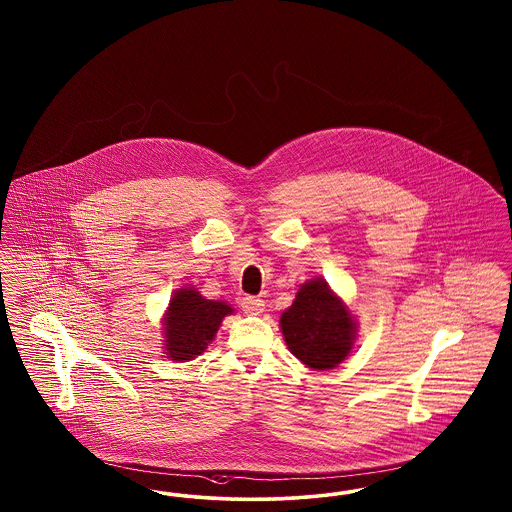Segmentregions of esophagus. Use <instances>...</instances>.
Returning a JSON list of instances; mask_svg holds the SVG:
<instances>
[{"mask_svg": "<svg viewBox=\"0 0 512 512\" xmlns=\"http://www.w3.org/2000/svg\"><path fill=\"white\" fill-rule=\"evenodd\" d=\"M242 310L246 314H261L265 310V301L259 297H244L242 299Z\"/></svg>", "mask_w": 512, "mask_h": 512, "instance_id": "esophagus-1", "label": "esophagus"}]
</instances>
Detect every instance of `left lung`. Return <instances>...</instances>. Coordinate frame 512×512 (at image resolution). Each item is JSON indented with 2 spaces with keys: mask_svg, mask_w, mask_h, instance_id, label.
<instances>
[{
  "mask_svg": "<svg viewBox=\"0 0 512 512\" xmlns=\"http://www.w3.org/2000/svg\"><path fill=\"white\" fill-rule=\"evenodd\" d=\"M286 345L312 369L341 364L352 348L354 320L341 299L320 278L297 291L293 305L280 318Z\"/></svg>",
  "mask_w": 512,
  "mask_h": 512,
  "instance_id": "left-lung-1",
  "label": "left lung"
}]
</instances>
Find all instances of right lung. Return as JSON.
I'll use <instances>...</instances> for the list:
<instances>
[{
	"label": "right lung",
	"mask_w": 512,
	"mask_h": 512,
	"mask_svg": "<svg viewBox=\"0 0 512 512\" xmlns=\"http://www.w3.org/2000/svg\"><path fill=\"white\" fill-rule=\"evenodd\" d=\"M234 310L226 303L204 299L196 289H179L165 316V350L175 362L192 360L213 341L226 314Z\"/></svg>",
	"instance_id": "right-lung-1"
}]
</instances>
